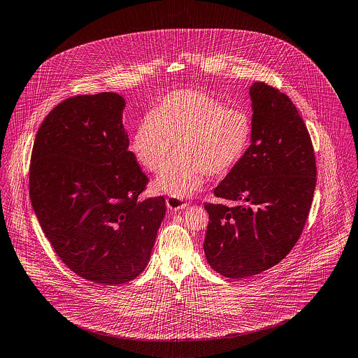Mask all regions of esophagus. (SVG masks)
<instances>
[{"label":"esophagus","instance_id":"34e87169","mask_svg":"<svg viewBox=\"0 0 358 358\" xmlns=\"http://www.w3.org/2000/svg\"><path fill=\"white\" fill-rule=\"evenodd\" d=\"M165 203H166V208L169 210H180V209H185L187 206V203L183 199L173 198V196H168Z\"/></svg>","mask_w":358,"mask_h":358}]
</instances>
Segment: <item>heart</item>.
<instances>
[{"label": "heart", "instance_id": "1", "mask_svg": "<svg viewBox=\"0 0 358 358\" xmlns=\"http://www.w3.org/2000/svg\"><path fill=\"white\" fill-rule=\"evenodd\" d=\"M252 139L250 116L226 108L217 98L196 90H175L152 109L131 136L130 149L139 165L157 173L156 193L186 198L205 176L224 175L241 162Z\"/></svg>", "mask_w": 358, "mask_h": 358}]
</instances>
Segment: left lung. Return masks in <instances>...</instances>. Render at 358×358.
Listing matches in <instances>:
<instances>
[{
	"instance_id": "obj_1",
	"label": "left lung",
	"mask_w": 358,
	"mask_h": 358,
	"mask_svg": "<svg viewBox=\"0 0 358 358\" xmlns=\"http://www.w3.org/2000/svg\"><path fill=\"white\" fill-rule=\"evenodd\" d=\"M249 96L250 146L215 189L235 205L205 203V257L231 279L261 273L289 255L316 187L312 141L292 99L262 82L250 86Z\"/></svg>"
}]
</instances>
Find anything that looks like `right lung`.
<instances>
[{"label":"right lung","mask_w":358,"mask_h":358,"mask_svg":"<svg viewBox=\"0 0 358 358\" xmlns=\"http://www.w3.org/2000/svg\"><path fill=\"white\" fill-rule=\"evenodd\" d=\"M116 93L68 98L34 141L30 196L55 252L80 278L116 286L139 276L165 216L164 196L138 199L142 172Z\"/></svg>","instance_id":"right-lung-1"}]
</instances>
